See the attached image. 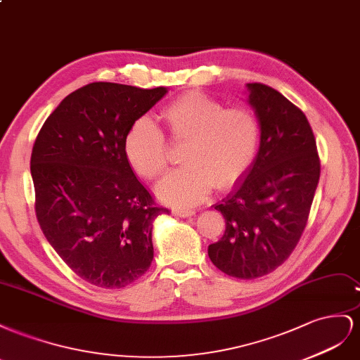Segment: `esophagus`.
I'll list each match as a JSON object with an SVG mask.
<instances>
[{
	"label": "esophagus",
	"instance_id": "34e87169",
	"mask_svg": "<svg viewBox=\"0 0 360 360\" xmlns=\"http://www.w3.org/2000/svg\"><path fill=\"white\" fill-rule=\"evenodd\" d=\"M173 214L184 219V217H191L193 214H196V211H193V210H173Z\"/></svg>",
	"mask_w": 360,
	"mask_h": 360
}]
</instances>
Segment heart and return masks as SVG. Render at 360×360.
<instances>
[{
  "label": "heart",
  "mask_w": 360,
  "mask_h": 360,
  "mask_svg": "<svg viewBox=\"0 0 360 360\" xmlns=\"http://www.w3.org/2000/svg\"><path fill=\"white\" fill-rule=\"evenodd\" d=\"M161 116L174 145H186V166L169 173L157 193L161 200L187 208L208 198L215 187L229 190L249 172L261 139L256 112L245 105L226 108L202 91H187L162 110ZM131 167L153 181L169 164L162 132L146 119L137 120L123 143Z\"/></svg>",
  "instance_id": "obj_1"
}]
</instances>
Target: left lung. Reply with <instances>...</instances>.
<instances>
[{
    "label": "left lung",
    "mask_w": 360,
    "mask_h": 360,
    "mask_svg": "<svg viewBox=\"0 0 360 360\" xmlns=\"http://www.w3.org/2000/svg\"><path fill=\"white\" fill-rule=\"evenodd\" d=\"M261 125L259 152L221 202L223 237L208 245L224 274L256 279L282 265L299 244L320 179V157L304 112L262 83L248 84Z\"/></svg>",
    "instance_id": "obj_1"
}]
</instances>
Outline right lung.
I'll return each mask as SVG.
<instances>
[{"mask_svg": "<svg viewBox=\"0 0 360 360\" xmlns=\"http://www.w3.org/2000/svg\"><path fill=\"white\" fill-rule=\"evenodd\" d=\"M166 91L90 83L61 101L36 137L30 169L40 229L99 288H123L153 259L152 223L169 210L137 179L123 143Z\"/></svg>", "mask_w": 360, "mask_h": 360, "instance_id": "obj_1", "label": "right lung"}]
</instances>
